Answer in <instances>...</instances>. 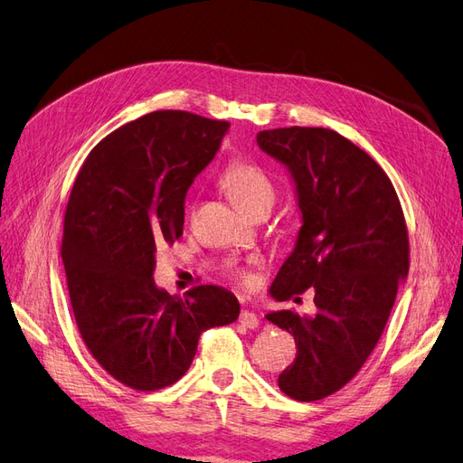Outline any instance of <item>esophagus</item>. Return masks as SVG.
Instances as JSON below:
<instances>
[{"label": "esophagus", "mask_w": 463, "mask_h": 463, "mask_svg": "<svg viewBox=\"0 0 463 463\" xmlns=\"http://www.w3.org/2000/svg\"><path fill=\"white\" fill-rule=\"evenodd\" d=\"M240 322H241L243 326H247V328H257L259 326V317H257V313L245 309L240 315Z\"/></svg>", "instance_id": "34e87169"}]
</instances>
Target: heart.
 Instances as JSON below:
<instances>
[{"instance_id":"b5f03b06","label":"heart","mask_w":463,"mask_h":463,"mask_svg":"<svg viewBox=\"0 0 463 463\" xmlns=\"http://www.w3.org/2000/svg\"><path fill=\"white\" fill-rule=\"evenodd\" d=\"M222 185L226 187L232 199L249 214L259 206H272L276 199V187L272 179L266 175L262 167L250 162L232 164L222 175ZM228 274L243 288H250L255 282V274L250 270V266L232 264Z\"/></svg>"}]
</instances>
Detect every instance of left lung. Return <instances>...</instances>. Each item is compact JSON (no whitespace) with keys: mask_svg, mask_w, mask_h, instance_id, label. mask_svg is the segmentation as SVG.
<instances>
[{"mask_svg":"<svg viewBox=\"0 0 463 463\" xmlns=\"http://www.w3.org/2000/svg\"><path fill=\"white\" fill-rule=\"evenodd\" d=\"M259 146L288 165L303 226L270 288L278 301L315 291L317 315H266L289 332L298 355L278 386L317 402L345 386L381 340L398 286L410 270V240L394 185L365 150L325 128L257 135Z\"/></svg>","mask_w":463,"mask_h":463,"instance_id":"obj_1","label":"left lung"}]
</instances>
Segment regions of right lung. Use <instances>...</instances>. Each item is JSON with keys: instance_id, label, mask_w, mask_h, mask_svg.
<instances>
[{"instance_id": "add662e5", "label": "right lung", "mask_w": 463, "mask_h": 463, "mask_svg": "<svg viewBox=\"0 0 463 463\" xmlns=\"http://www.w3.org/2000/svg\"><path fill=\"white\" fill-rule=\"evenodd\" d=\"M228 129L189 111H152L104 137L69 194L61 259L77 328L100 367L133 390L177 383L201 334L240 317L220 286L181 299L152 278L156 250L184 235L187 189Z\"/></svg>"}]
</instances>
